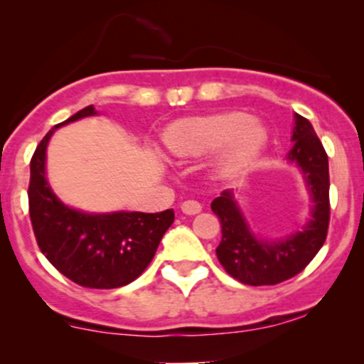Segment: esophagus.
Segmentation results:
<instances>
[{
    "instance_id": "34e87169",
    "label": "esophagus",
    "mask_w": 364,
    "mask_h": 364,
    "mask_svg": "<svg viewBox=\"0 0 364 364\" xmlns=\"http://www.w3.org/2000/svg\"><path fill=\"white\" fill-rule=\"evenodd\" d=\"M181 212L186 215H195L198 212H202V205L195 200H186V202L181 203Z\"/></svg>"
}]
</instances>
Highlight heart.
Instances as JSON below:
<instances>
[{"label": "heart", "mask_w": 364, "mask_h": 364, "mask_svg": "<svg viewBox=\"0 0 364 364\" xmlns=\"http://www.w3.org/2000/svg\"><path fill=\"white\" fill-rule=\"evenodd\" d=\"M265 140L262 124L240 111L179 119L164 132V145L171 156L202 157L224 149L223 166L229 171L248 164L263 149Z\"/></svg>", "instance_id": "obj_1"}]
</instances>
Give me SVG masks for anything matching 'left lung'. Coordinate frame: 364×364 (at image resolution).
I'll use <instances>...</instances> for the list:
<instances>
[{
    "label": "left lung",
    "mask_w": 364,
    "mask_h": 364,
    "mask_svg": "<svg viewBox=\"0 0 364 364\" xmlns=\"http://www.w3.org/2000/svg\"><path fill=\"white\" fill-rule=\"evenodd\" d=\"M292 129L294 147L289 161L299 166L310 190L311 219L299 232L286 240H257L236 205L231 190H224L212 202V212L219 217L223 237L215 248L220 265L236 281L248 286H274L306 269L327 240L330 223L328 157L311 123L296 114Z\"/></svg>",
    "instance_id": "1"
}]
</instances>
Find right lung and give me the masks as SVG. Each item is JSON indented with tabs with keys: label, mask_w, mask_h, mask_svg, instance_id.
Wrapping results in <instances>:
<instances>
[{
	"label": "right lung",
	"mask_w": 364,
	"mask_h": 364,
	"mask_svg": "<svg viewBox=\"0 0 364 364\" xmlns=\"http://www.w3.org/2000/svg\"><path fill=\"white\" fill-rule=\"evenodd\" d=\"M92 114L94 106H87L56 124L37 145L31 159L28 214L39 250L54 269L78 286L116 289L147 269L162 236L174 223V210L85 214L56 198L46 181L48 141L61 124Z\"/></svg>",
	"instance_id": "1"
}]
</instances>
